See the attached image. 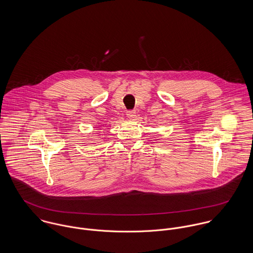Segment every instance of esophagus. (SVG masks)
I'll return each instance as SVG.
<instances>
[{
  "label": "esophagus",
  "instance_id": "esophagus-1",
  "mask_svg": "<svg viewBox=\"0 0 253 253\" xmlns=\"http://www.w3.org/2000/svg\"><path fill=\"white\" fill-rule=\"evenodd\" d=\"M136 114V112L134 111V110H128L127 112H126V116H127V118L128 119H130V120H133L134 118H135V115Z\"/></svg>",
  "mask_w": 253,
  "mask_h": 253
}]
</instances>
